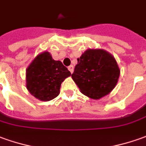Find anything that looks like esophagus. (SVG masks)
Masks as SVG:
<instances>
[{
	"mask_svg": "<svg viewBox=\"0 0 146 146\" xmlns=\"http://www.w3.org/2000/svg\"><path fill=\"white\" fill-rule=\"evenodd\" d=\"M68 70L70 71V72H71V73H72V72H73V71H74V67H73V65H70V66L68 67Z\"/></svg>",
	"mask_w": 146,
	"mask_h": 146,
	"instance_id": "34e87169",
	"label": "esophagus"
}]
</instances>
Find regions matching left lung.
I'll use <instances>...</instances> for the list:
<instances>
[{
	"mask_svg": "<svg viewBox=\"0 0 146 146\" xmlns=\"http://www.w3.org/2000/svg\"><path fill=\"white\" fill-rule=\"evenodd\" d=\"M77 60L71 77L83 94L99 99L112 91L120 75L112 55L102 49H88Z\"/></svg>",
	"mask_w": 146,
	"mask_h": 146,
	"instance_id": "8db88e82",
	"label": "left lung"
}]
</instances>
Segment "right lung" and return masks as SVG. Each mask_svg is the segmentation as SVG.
I'll list each match as a JSON object with an SVG mask.
<instances>
[{"instance_id":"right-lung-1","label":"right lung","mask_w":146,"mask_h":146,"mask_svg":"<svg viewBox=\"0 0 146 146\" xmlns=\"http://www.w3.org/2000/svg\"><path fill=\"white\" fill-rule=\"evenodd\" d=\"M71 72L48 52L40 53L26 70V86L31 94L41 101H50L60 94L61 83Z\"/></svg>"}]
</instances>
